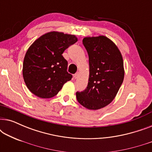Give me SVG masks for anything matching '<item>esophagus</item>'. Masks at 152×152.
I'll return each instance as SVG.
<instances>
[{"label":"esophagus","instance_id":"esophagus-1","mask_svg":"<svg viewBox=\"0 0 152 152\" xmlns=\"http://www.w3.org/2000/svg\"><path fill=\"white\" fill-rule=\"evenodd\" d=\"M79 76H80V73H79V72H77V73L74 75L75 79H77L79 77Z\"/></svg>","mask_w":152,"mask_h":152}]
</instances>
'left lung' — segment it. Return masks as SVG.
<instances>
[{"label": "left lung", "instance_id": "obj_1", "mask_svg": "<svg viewBox=\"0 0 152 152\" xmlns=\"http://www.w3.org/2000/svg\"><path fill=\"white\" fill-rule=\"evenodd\" d=\"M88 55V86L77 92L78 102L89 110H97L109 104L123 82L124 63L122 54L108 37H84L82 40Z\"/></svg>", "mask_w": 152, "mask_h": 152}]
</instances>
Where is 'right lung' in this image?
Returning a JSON list of instances; mask_svg holds the SVG:
<instances>
[{"instance_id": "obj_1", "label": "right lung", "mask_w": 152, "mask_h": 152, "mask_svg": "<svg viewBox=\"0 0 152 152\" xmlns=\"http://www.w3.org/2000/svg\"><path fill=\"white\" fill-rule=\"evenodd\" d=\"M77 41L75 35L52 31L30 45L24 57L23 77L31 93L41 98H51L71 80L62 54Z\"/></svg>"}]
</instances>
